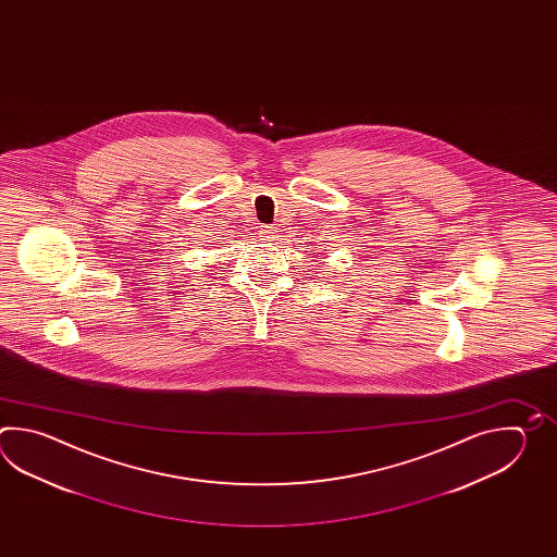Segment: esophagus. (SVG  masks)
I'll list each match as a JSON object with an SVG mask.
<instances>
[{
    "label": "esophagus",
    "instance_id": "34e87169",
    "mask_svg": "<svg viewBox=\"0 0 557 557\" xmlns=\"http://www.w3.org/2000/svg\"><path fill=\"white\" fill-rule=\"evenodd\" d=\"M261 237L267 240H276L278 238V231L274 226H264L261 231Z\"/></svg>",
    "mask_w": 557,
    "mask_h": 557
}]
</instances>
